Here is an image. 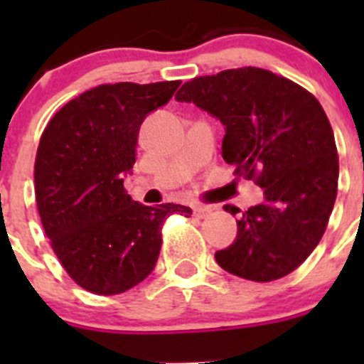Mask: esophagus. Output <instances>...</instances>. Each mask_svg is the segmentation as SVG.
Listing matches in <instances>:
<instances>
[{"label": "esophagus", "mask_w": 364, "mask_h": 364, "mask_svg": "<svg viewBox=\"0 0 364 364\" xmlns=\"http://www.w3.org/2000/svg\"><path fill=\"white\" fill-rule=\"evenodd\" d=\"M211 213V205H203V204H196L193 205V215L199 216V218H204Z\"/></svg>", "instance_id": "obj_1"}]
</instances>
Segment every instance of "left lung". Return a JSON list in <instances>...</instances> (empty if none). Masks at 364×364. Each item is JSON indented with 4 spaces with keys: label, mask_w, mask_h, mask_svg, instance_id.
<instances>
[{
    "label": "left lung",
    "mask_w": 364,
    "mask_h": 364,
    "mask_svg": "<svg viewBox=\"0 0 364 364\" xmlns=\"http://www.w3.org/2000/svg\"><path fill=\"white\" fill-rule=\"evenodd\" d=\"M176 100L218 117L223 160L264 188V203L237 220L236 240L215 253L216 262L252 282L292 273L324 236L338 192V153L322 105L299 84L255 67L196 77Z\"/></svg>",
    "instance_id": "8db88e82"
}]
</instances>
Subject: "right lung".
<instances>
[{
  "label": "right lung",
  "mask_w": 364,
  "mask_h": 364,
  "mask_svg": "<svg viewBox=\"0 0 364 364\" xmlns=\"http://www.w3.org/2000/svg\"><path fill=\"white\" fill-rule=\"evenodd\" d=\"M179 84H102L63 105L40 137L35 197L43 230L68 277L93 294L141 284L159 260L165 220L192 215L186 205L135 203L123 186L142 121Z\"/></svg>",
  "instance_id": "1"
}]
</instances>
